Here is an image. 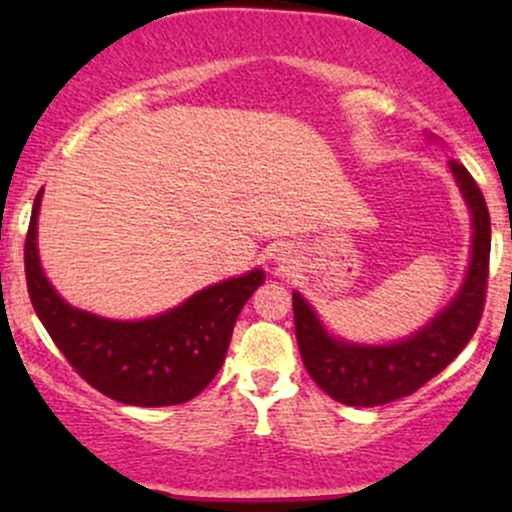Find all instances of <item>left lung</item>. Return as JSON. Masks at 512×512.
<instances>
[{
  "mask_svg": "<svg viewBox=\"0 0 512 512\" xmlns=\"http://www.w3.org/2000/svg\"><path fill=\"white\" fill-rule=\"evenodd\" d=\"M464 202L472 211V262L460 293L421 332L387 346H358L325 332L301 293H293V322L303 366L322 392L349 407H380L436 378L477 332L486 303L491 219L486 199L469 170L450 161Z\"/></svg>",
  "mask_w": 512,
  "mask_h": 512,
  "instance_id": "left-lung-1",
  "label": "left lung"
}]
</instances>
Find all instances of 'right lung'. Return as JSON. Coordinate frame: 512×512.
I'll return each instance as SVG.
<instances>
[{"label":"right lung","mask_w":512,"mask_h":512,"mask_svg":"<svg viewBox=\"0 0 512 512\" xmlns=\"http://www.w3.org/2000/svg\"><path fill=\"white\" fill-rule=\"evenodd\" d=\"M40 197L43 190L23 248L28 296L69 366L105 397L134 407H170L197 397L219 373L240 310L264 281L262 269L209 286L151 320H105L64 303L45 279L35 245Z\"/></svg>","instance_id":"right-lung-1"}]
</instances>
